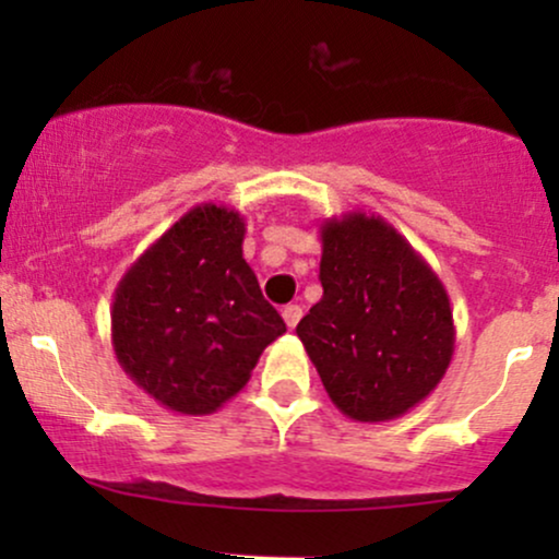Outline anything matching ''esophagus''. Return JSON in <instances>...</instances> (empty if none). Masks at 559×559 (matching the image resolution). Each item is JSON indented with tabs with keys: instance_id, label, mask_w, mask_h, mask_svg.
<instances>
[{
	"instance_id": "1",
	"label": "esophagus",
	"mask_w": 559,
	"mask_h": 559,
	"mask_svg": "<svg viewBox=\"0 0 559 559\" xmlns=\"http://www.w3.org/2000/svg\"><path fill=\"white\" fill-rule=\"evenodd\" d=\"M281 316H284L288 329H294V325H297L299 318H301V307L299 305H286L284 310H281Z\"/></svg>"
}]
</instances>
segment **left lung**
Segmentation results:
<instances>
[{
	"label": "left lung",
	"instance_id": "left-lung-1",
	"mask_svg": "<svg viewBox=\"0 0 559 559\" xmlns=\"http://www.w3.org/2000/svg\"><path fill=\"white\" fill-rule=\"evenodd\" d=\"M320 241L323 297L299 320L297 336L346 418H402L452 362L447 288L381 215L325 217Z\"/></svg>",
	"mask_w": 559,
	"mask_h": 559
}]
</instances>
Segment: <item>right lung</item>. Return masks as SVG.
<instances>
[{
    "instance_id": "obj_1",
    "label": "right lung",
    "mask_w": 559,
    "mask_h": 559,
    "mask_svg": "<svg viewBox=\"0 0 559 559\" xmlns=\"http://www.w3.org/2000/svg\"><path fill=\"white\" fill-rule=\"evenodd\" d=\"M243 234L236 210L197 204L115 288V357L173 413L221 409L247 386L262 349L286 331L243 260Z\"/></svg>"
}]
</instances>
